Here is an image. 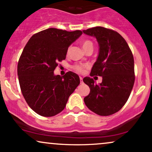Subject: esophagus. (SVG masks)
Returning a JSON list of instances; mask_svg holds the SVG:
<instances>
[{
  "instance_id": "esophagus-1",
  "label": "esophagus",
  "mask_w": 152,
  "mask_h": 152,
  "mask_svg": "<svg viewBox=\"0 0 152 152\" xmlns=\"http://www.w3.org/2000/svg\"><path fill=\"white\" fill-rule=\"evenodd\" d=\"M80 81H81V83H83V78L81 76H80Z\"/></svg>"
}]
</instances>
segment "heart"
Instances as JSON below:
<instances>
[{
  "mask_svg": "<svg viewBox=\"0 0 152 152\" xmlns=\"http://www.w3.org/2000/svg\"><path fill=\"white\" fill-rule=\"evenodd\" d=\"M82 48H83V50L86 49L87 48H93V43H92L91 41H88V40H86V41H83V42L81 43ZM74 70L77 71L78 73H81L83 71V67L79 65H76L74 66Z\"/></svg>",
  "mask_w": 152,
  "mask_h": 152,
  "instance_id": "heart-1",
  "label": "heart"
}]
</instances>
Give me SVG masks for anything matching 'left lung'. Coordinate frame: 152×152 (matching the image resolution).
Here are the masks:
<instances>
[{"mask_svg":"<svg viewBox=\"0 0 152 152\" xmlns=\"http://www.w3.org/2000/svg\"><path fill=\"white\" fill-rule=\"evenodd\" d=\"M83 34L96 38L99 56L90 76H102L96 84L93 78H83L90 93L83 99L91 111L100 116H109L126 104L133 88L134 61L132 50L124 38L116 31L106 28H91Z\"/></svg>","mask_w":152,"mask_h":152,"instance_id":"obj_1","label":"left lung"}]
</instances>
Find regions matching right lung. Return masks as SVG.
Instances as JSON below:
<instances>
[{
	"mask_svg": "<svg viewBox=\"0 0 152 152\" xmlns=\"http://www.w3.org/2000/svg\"><path fill=\"white\" fill-rule=\"evenodd\" d=\"M81 34V31L50 28L34 34L26 43L18 61V81L26 102L38 114L50 117L59 114L79 85V76L72 71L63 76L53 71Z\"/></svg>",
	"mask_w": 152,
	"mask_h": 152,
	"instance_id": "1",
	"label": "right lung"
}]
</instances>
